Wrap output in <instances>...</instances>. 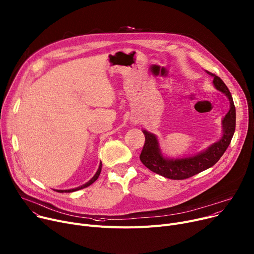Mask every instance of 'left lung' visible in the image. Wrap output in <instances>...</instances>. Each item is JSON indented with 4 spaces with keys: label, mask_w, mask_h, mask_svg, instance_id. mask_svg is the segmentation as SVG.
Returning a JSON list of instances; mask_svg holds the SVG:
<instances>
[{
    "label": "left lung",
    "mask_w": 254,
    "mask_h": 254,
    "mask_svg": "<svg viewBox=\"0 0 254 254\" xmlns=\"http://www.w3.org/2000/svg\"><path fill=\"white\" fill-rule=\"evenodd\" d=\"M206 72L213 77L212 83L214 88L227 96L230 102V109L222 121V137L195 155L171 158L163 155L156 134L142 129L145 134V144L141 152L140 159L142 163L153 173L171 180L188 179L214 165L229 147L236 127V109L234 101L225 82L215 74L208 71Z\"/></svg>",
    "instance_id": "obj_1"
}]
</instances>
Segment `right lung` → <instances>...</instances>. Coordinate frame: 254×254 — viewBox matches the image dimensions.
Listing matches in <instances>:
<instances>
[{
  "label": "right lung",
  "instance_id": "add662e5",
  "mask_svg": "<svg viewBox=\"0 0 254 254\" xmlns=\"http://www.w3.org/2000/svg\"><path fill=\"white\" fill-rule=\"evenodd\" d=\"M101 170H102V162H100V165H99V168H98V171H97V173L95 174V176L89 181V182H87L86 184H83V185H81V186H79V187H76V188H73V189H68V190H55V191H57V192H60V193H63V192H65V193H70V192H74V191H77V190H80V189H83V188H87V187H89L90 185H92L98 178H99V176H100V173H101Z\"/></svg>",
  "mask_w": 254,
  "mask_h": 254
}]
</instances>
